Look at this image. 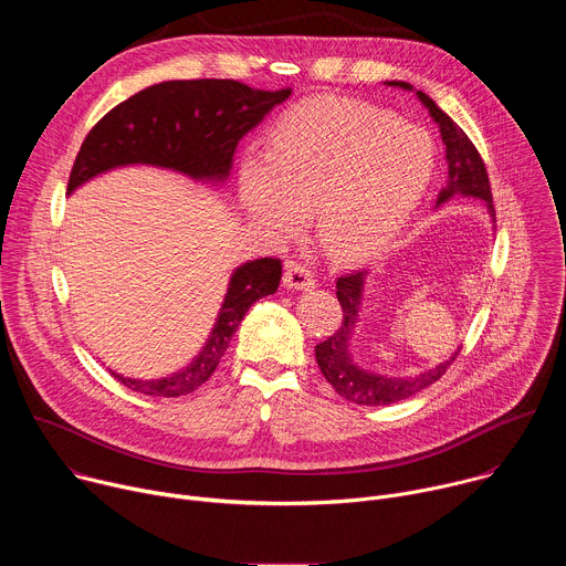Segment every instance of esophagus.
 I'll return each instance as SVG.
<instances>
[{"mask_svg": "<svg viewBox=\"0 0 566 566\" xmlns=\"http://www.w3.org/2000/svg\"><path fill=\"white\" fill-rule=\"evenodd\" d=\"M284 284L293 291H308L315 286V277L313 273L297 262H289L286 264V273H284Z\"/></svg>", "mask_w": 566, "mask_h": 566, "instance_id": "1", "label": "esophagus"}]
</instances>
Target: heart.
<instances>
[{"label": "heart", "instance_id": "1", "mask_svg": "<svg viewBox=\"0 0 566 566\" xmlns=\"http://www.w3.org/2000/svg\"><path fill=\"white\" fill-rule=\"evenodd\" d=\"M432 175L434 145L423 129L319 96L277 120L266 154L241 158L237 190L255 226L289 234L311 208L322 247L363 258L408 226Z\"/></svg>", "mask_w": 566, "mask_h": 566}]
</instances>
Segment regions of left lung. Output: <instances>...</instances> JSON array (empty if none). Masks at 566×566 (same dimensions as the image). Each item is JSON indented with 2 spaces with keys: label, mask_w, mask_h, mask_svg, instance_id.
Returning a JSON list of instances; mask_svg holds the SVG:
<instances>
[{
  "label": "left lung",
  "mask_w": 566,
  "mask_h": 566,
  "mask_svg": "<svg viewBox=\"0 0 566 566\" xmlns=\"http://www.w3.org/2000/svg\"><path fill=\"white\" fill-rule=\"evenodd\" d=\"M387 87H398L406 92H415L419 103L428 109L430 118L437 123L441 140L446 145V164H448V181L446 188L437 197V208L450 201L452 197H474L483 201L489 210V217L495 223V208H493V195L486 168L483 160L470 138L463 134V129L443 112L437 107V103L426 96L423 92H417L410 83H400V80H391L385 83ZM369 269L347 273L338 277L336 282V295L343 306V325L340 329L327 338L325 343L315 345V360L319 371L325 374L329 385L347 400L358 402V406H389V402L406 400L421 389L430 387L434 380H439L446 369L457 358L459 349L448 356L443 363L434 365L432 369H426L415 376H387L376 374L369 369H363L354 356H352V340L356 336V327L360 319V306L365 297V284H367Z\"/></svg>",
  "instance_id": "left-lung-1"
}]
</instances>
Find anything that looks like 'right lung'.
<instances>
[{
  "label": "right lung",
  "instance_id": "right-lung-1",
  "mask_svg": "<svg viewBox=\"0 0 566 566\" xmlns=\"http://www.w3.org/2000/svg\"><path fill=\"white\" fill-rule=\"evenodd\" d=\"M291 90L262 92L237 80H168L151 85L114 107L85 138L69 177L66 195L118 168L147 166L184 175L210 188H223L232 156ZM282 280V262L262 258L239 264L199 354L164 378H129L112 371L125 387L145 396H186L217 369L239 322Z\"/></svg>",
  "mask_w": 566,
  "mask_h": 566
}]
</instances>
